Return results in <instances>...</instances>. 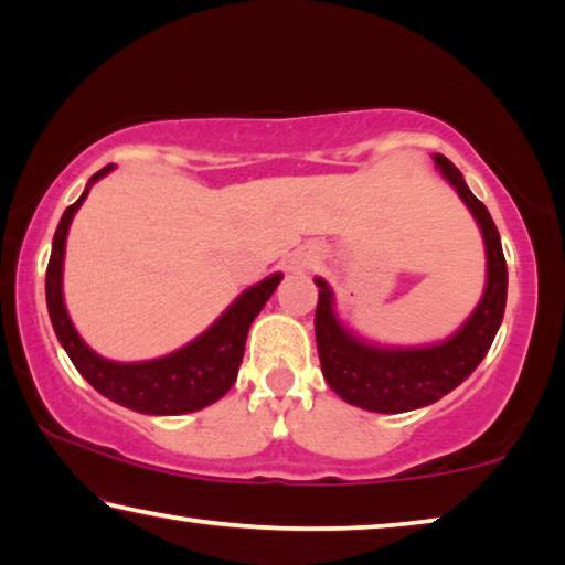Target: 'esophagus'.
<instances>
[{"instance_id":"esophagus-1","label":"esophagus","mask_w":565,"mask_h":565,"mask_svg":"<svg viewBox=\"0 0 565 565\" xmlns=\"http://www.w3.org/2000/svg\"><path fill=\"white\" fill-rule=\"evenodd\" d=\"M319 262H321V254H319L317 248L307 246V248H301V250H299V258H297V264H299L301 268H315Z\"/></svg>"}]
</instances>
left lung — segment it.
Returning a JSON list of instances; mask_svg holds the SVG:
<instances>
[{"mask_svg": "<svg viewBox=\"0 0 565 565\" xmlns=\"http://www.w3.org/2000/svg\"><path fill=\"white\" fill-rule=\"evenodd\" d=\"M433 158L445 181L458 191L476 216L482 238H486L488 281L470 319L440 344L412 349L377 347L339 324L331 289L324 279H315L319 286L315 329L321 372L339 397L370 412L397 415V412L433 405L447 392H452L476 372L482 356L488 354L505 315L508 266L495 223L486 205L470 193L460 170L445 156Z\"/></svg>", "mask_w": 565, "mask_h": 565, "instance_id": "1", "label": "left lung"}]
</instances>
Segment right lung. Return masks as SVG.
Wrapping results in <instances>:
<instances>
[{
    "mask_svg": "<svg viewBox=\"0 0 565 565\" xmlns=\"http://www.w3.org/2000/svg\"><path fill=\"white\" fill-rule=\"evenodd\" d=\"M110 170L113 166H105L89 178L83 195L62 213L55 238H52L47 281H44L52 327H55L60 344L65 347L77 372L107 399L142 412V415H185V412L209 407L234 387L241 360H244L250 321L271 299L284 276L274 274L262 284L250 286L213 321L211 329H205L199 339H193L191 344L173 354L132 364L103 360L79 339L73 321H70L65 297H62V264H65V244L73 216L87 199L89 185L100 181Z\"/></svg>",
    "mask_w": 565,
    "mask_h": 565,
    "instance_id": "1",
    "label": "right lung"
}]
</instances>
